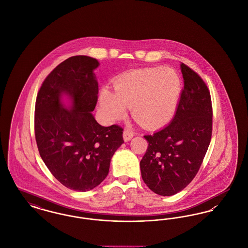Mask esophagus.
<instances>
[{
	"instance_id": "esophagus-1",
	"label": "esophagus",
	"mask_w": 248,
	"mask_h": 248,
	"mask_svg": "<svg viewBox=\"0 0 248 248\" xmlns=\"http://www.w3.org/2000/svg\"><path fill=\"white\" fill-rule=\"evenodd\" d=\"M134 137V132L132 130L125 129L124 131V141H129Z\"/></svg>"
}]
</instances>
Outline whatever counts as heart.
I'll use <instances>...</instances> for the list:
<instances>
[{"label":"heart","instance_id":"obj_1","mask_svg":"<svg viewBox=\"0 0 248 248\" xmlns=\"http://www.w3.org/2000/svg\"><path fill=\"white\" fill-rule=\"evenodd\" d=\"M182 81L177 71L164 67L145 68L126 72L114 81L115 94L103 89L99 105L107 120L124 118L126 106L144 126L158 127L174 115Z\"/></svg>","mask_w":248,"mask_h":248}]
</instances>
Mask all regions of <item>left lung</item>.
I'll return each instance as SVG.
<instances>
[{"label": "left lung", "instance_id": "obj_1", "mask_svg": "<svg viewBox=\"0 0 248 248\" xmlns=\"http://www.w3.org/2000/svg\"><path fill=\"white\" fill-rule=\"evenodd\" d=\"M184 79L172 122L153 135L140 161L142 179L154 192L171 196L186 188L196 176L212 136L210 92L200 75L180 65Z\"/></svg>", "mask_w": 248, "mask_h": 248}]
</instances>
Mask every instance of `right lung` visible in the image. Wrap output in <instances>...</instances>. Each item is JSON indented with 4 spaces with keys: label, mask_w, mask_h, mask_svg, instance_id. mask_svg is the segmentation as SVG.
Returning a JSON list of instances; mask_svg holds the SVG:
<instances>
[{
    "label": "right lung",
    "mask_w": 248,
    "mask_h": 248,
    "mask_svg": "<svg viewBox=\"0 0 248 248\" xmlns=\"http://www.w3.org/2000/svg\"><path fill=\"white\" fill-rule=\"evenodd\" d=\"M95 59L71 57L58 65L37 94L34 132L40 155L49 171L69 189L87 191L108 174L111 157L124 143L117 124L101 126L92 115L98 94ZM73 100L71 110L60 101Z\"/></svg>",
    "instance_id": "right-lung-1"
}]
</instances>
